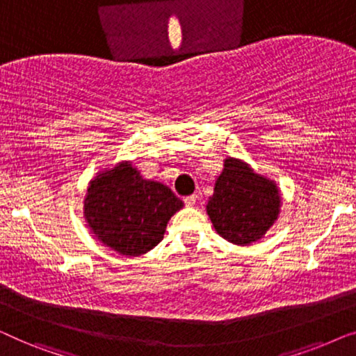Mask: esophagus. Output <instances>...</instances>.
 <instances>
[{
	"mask_svg": "<svg viewBox=\"0 0 356 356\" xmlns=\"http://www.w3.org/2000/svg\"><path fill=\"white\" fill-rule=\"evenodd\" d=\"M184 204H186V206H189V207L196 206V204H197V196H196V194H191V196L184 197Z\"/></svg>",
	"mask_w": 356,
	"mask_h": 356,
	"instance_id": "esophagus-1",
	"label": "esophagus"
}]
</instances>
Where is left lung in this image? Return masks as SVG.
Returning a JSON list of instances; mask_svg holds the SVG:
<instances>
[{"label": "left lung", "instance_id": "1", "mask_svg": "<svg viewBox=\"0 0 356 356\" xmlns=\"http://www.w3.org/2000/svg\"><path fill=\"white\" fill-rule=\"evenodd\" d=\"M275 181L256 173L250 163L227 157L209 197L207 216L222 238L238 246L261 240L280 213Z\"/></svg>", "mask_w": 356, "mask_h": 356}]
</instances>
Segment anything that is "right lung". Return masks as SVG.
<instances>
[{"instance_id": "1", "label": "right lung", "mask_w": 356, "mask_h": 356, "mask_svg": "<svg viewBox=\"0 0 356 356\" xmlns=\"http://www.w3.org/2000/svg\"><path fill=\"white\" fill-rule=\"evenodd\" d=\"M183 201L167 184L140 177L133 162H120L90 179L84 218L97 240L123 256H140L162 241Z\"/></svg>"}]
</instances>
